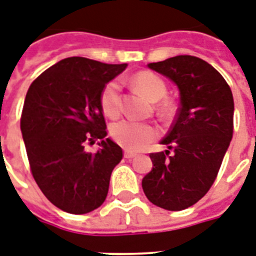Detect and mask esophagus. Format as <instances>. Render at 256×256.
Listing matches in <instances>:
<instances>
[{
    "instance_id": "obj_1",
    "label": "esophagus",
    "mask_w": 256,
    "mask_h": 256,
    "mask_svg": "<svg viewBox=\"0 0 256 256\" xmlns=\"http://www.w3.org/2000/svg\"><path fill=\"white\" fill-rule=\"evenodd\" d=\"M136 153L130 152V150H124V158L132 160V158H136Z\"/></svg>"
}]
</instances>
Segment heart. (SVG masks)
<instances>
[{"label": "heart", "instance_id": "heart-1", "mask_svg": "<svg viewBox=\"0 0 256 256\" xmlns=\"http://www.w3.org/2000/svg\"><path fill=\"white\" fill-rule=\"evenodd\" d=\"M132 83L153 102L162 99L166 94L165 82L150 71L136 72L132 78ZM120 83L116 80L108 82L100 94V106L103 112L110 118H116L120 114ZM160 110L162 112H169L170 103L162 102L160 104ZM110 134L116 144L126 149L142 150L160 136V132L157 126L152 124L122 120L111 124Z\"/></svg>", "mask_w": 256, "mask_h": 256}]
</instances>
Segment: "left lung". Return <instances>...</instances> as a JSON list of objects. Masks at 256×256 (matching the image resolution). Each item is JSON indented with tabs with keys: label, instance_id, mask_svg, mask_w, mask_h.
I'll list each match as a JSON object with an SVG mask.
<instances>
[{
	"label": "left lung",
	"instance_id": "8db88e82",
	"mask_svg": "<svg viewBox=\"0 0 256 256\" xmlns=\"http://www.w3.org/2000/svg\"><path fill=\"white\" fill-rule=\"evenodd\" d=\"M149 68L180 90V107L161 144L150 153L153 169L142 188L154 206L181 210L204 198L218 177L234 134V96L218 70L202 58L180 54Z\"/></svg>",
	"mask_w": 256,
	"mask_h": 256
}]
</instances>
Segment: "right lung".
<instances>
[{
	"instance_id": "add662e5",
	"label": "right lung",
	"mask_w": 256,
	"mask_h": 256,
	"mask_svg": "<svg viewBox=\"0 0 256 256\" xmlns=\"http://www.w3.org/2000/svg\"><path fill=\"white\" fill-rule=\"evenodd\" d=\"M126 67L67 58L37 76L26 92L20 126L30 172L44 196L68 214L102 206L111 172L124 157L106 138L100 94ZM98 139L100 149L87 152Z\"/></svg>"
}]
</instances>
